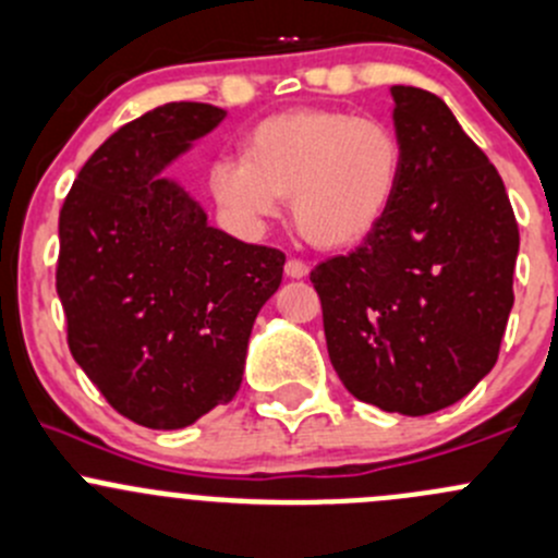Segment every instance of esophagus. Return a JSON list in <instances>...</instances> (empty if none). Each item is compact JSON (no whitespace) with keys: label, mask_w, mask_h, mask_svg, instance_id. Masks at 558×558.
I'll return each instance as SVG.
<instances>
[{"label":"esophagus","mask_w":558,"mask_h":558,"mask_svg":"<svg viewBox=\"0 0 558 558\" xmlns=\"http://www.w3.org/2000/svg\"><path fill=\"white\" fill-rule=\"evenodd\" d=\"M284 274L290 279H303L308 274V266L303 260H295V257H290V260L284 263Z\"/></svg>","instance_id":"obj_1"}]
</instances>
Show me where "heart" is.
Instances as JSON below:
<instances>
[{
	"instance_id": "b5f03b06",
	"label": "heart",
	"mask_w": 558,
	"mask_h": 558,
	"mask_svg": "<svg viewBox=\"0 0 558 558\" xmlns=\"http://www.w3.org/2000/svg\"><path fill=\"white\" fill-rule=\"evenodd\" d=\"M401 143L372 116L306 108L271 116L250 132L244 159H219L211 192L244 228L257 230L290 197L298 233L319 250H347L374 233L401 179Z\"/></svg>"
}]
</instances>
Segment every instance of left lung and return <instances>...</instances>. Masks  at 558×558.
Instances as JSON below:
<instances>
[{
    "instance_id": "8db88e82",
    "label": "left lung",
    "mask_w": 558,
    "mask_h": 558,
    "mask_svg": "<svg viewBox=\"0 0 558 558\" xmlns=\"http://www.w3.org/2000/svg\"><path fill=\"white\" fill-rule=\"evenodd\" d=\"M401 179L383 222L312 271L336 374L355 399L432 415L494 368L518 222L501 175L432 92L393 86Z\"/></svg>"
}]
</instances>
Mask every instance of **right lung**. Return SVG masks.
Here are the masks:
<instances>
[{
	"instance_id": "1",
	"label": "right lung",
	"mask_w": 558,
	"mask_h": 558,
	"mask_svg": "<svg viewBox=\"0 0 558 558\" xmlns=\"http://www.w3.org/2000/svg\"><path fill=\"white\" fill-rule=\"evenodd\" d=\"M225 119L168 102L86 159L59 211L57 292L68 347L119 415L184 428L241 388L246 344L284 252L208 228L159 170Z\"/></svg>"
}]
</instances>
